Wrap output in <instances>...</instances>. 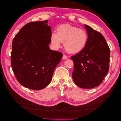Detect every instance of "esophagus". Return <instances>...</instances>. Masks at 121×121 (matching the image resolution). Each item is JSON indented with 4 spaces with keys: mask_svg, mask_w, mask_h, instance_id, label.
Returning a JSON list of instances; mask_svg holds the SVG:
<instances>
[{
    "mask_svg": "<svg viewBox=\"0 0 121 121\" xmlns=\"http://www.w3.org/2000/svg\"><path fill=\"white\" fill-rule=\"evenodd\" d=\"M62 58H63V60H66L68 58V57L65 56V55L64 54L63 56V57H62Z\"/></svg>",
    "mask_w": 121,
    "mask_h": 121,
    "instance_id": "34e87169",
    "label": "esophagus"
}]
</instances>
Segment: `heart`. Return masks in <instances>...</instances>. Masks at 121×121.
<instances>
[{
  "mask_svg": "<svg viewBox=\"0 0 121 121\" xmlns=\"http://www.w3.org/2000/svg\"><path fill=\"white\" fill-rule=\"evenodd\" d=\"M88 39L87 32L70 24L61 25L56 29V33L52 32L51 42L56 48L60 47L64 42L65 49L69 53H76L86 46Z\"/></svg>",
  "mask_w": 121,
  "mask_h": 121,
  "instance_id": "obj_1",
  "label": "heart"
}]
</instances>
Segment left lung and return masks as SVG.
<instances>
[{
    "label": "left lung",
    "instance_id": "8db88e82",
    "mask_svg": "<svg viewBox=\"0 0 121 121\" xmlns=\"http://www.w3.org/2000/svg\"><path fill=\"white\" fill-rule=\"evenodd\" d=\"M88 39L86 46L71 57L74 61L73 80L82 88L98 86L109 70L110 49L101 34L86 25Z\"/></svg>",
    "mask_w": 121,
    "mask_h": 121
}]
</instances>
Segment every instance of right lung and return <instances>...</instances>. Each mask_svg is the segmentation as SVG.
I'll return each mask as SVG.
<instances>
[{
  "label": "right lung",
  "instance_id": "obj_1",
  "mask_svg": "<svg viewBox=\"0 0 121 121\" xmlns=\"http://www.w3.org/2000/svg\"><path fill=\"white\" fill-rule=\"evenodd\" d=\"M47 23L46 20L27 24L13 41V71L18 82L29 89L41 90L48 86L63 57L61 53L49 48L52 29Z\"/></svg>",
  "mask_w": 121,
  "mask_h": 121
}]
</instances>
